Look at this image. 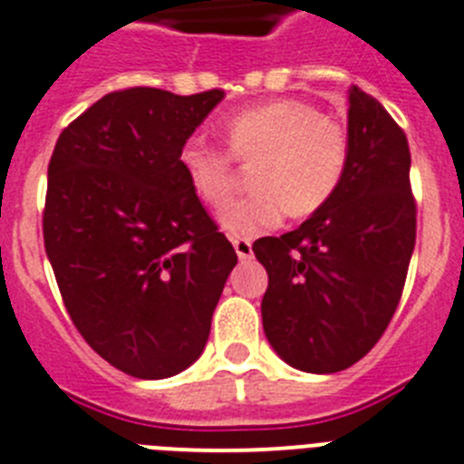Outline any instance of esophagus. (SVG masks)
<instances>
[{
    "instance_id": "esophagus-1",
    "label": "esophagus",
    "mask_w": 464,
    "mask_h": 464,
    "mask_svg": "<svg viewBox=\"0 0 464 464\" xmlns=\"http://www.w3.org/2000/svg\"><path fill=\"white\" fill-rule=\"evenodd\" d=\"M233 247H236V255H238L240 262L252 259V243L247 238H233Z\"/></svg>"
}]
</instances>
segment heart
<instances>
[{
    "instance_id": "heart-1",
    "label": "heart",
    "mask_w": 464,
    "mask_h": 464,
    "mask_svg": "<svg viewBox=\"0 0 464 464\" xmlns=\"http://www.w3.org/2000/svg\"><path fill=\"white\" fill-rule=\"evenodd\" d=\"M228 150L251 165L250 196L219 212L231 238H256L280 224L283 214L304 219L333 200L349 165V131L299 99L268 101L224 120ZM179 167L205 205H221L236 184V165L226 150L200 136L181 143Z\"/></svg>"
}]
</instances>
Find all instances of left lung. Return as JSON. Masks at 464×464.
Wrapping results in <instances>:
<instances>
[{
	"label": "left lung",
	"instance_id": "1",
	"mask_svg": "<svg viewBox=\"0 0 464 464\" xmlns=\"http://www.w3.org/2000/svg\"><path fill=\"white\" fill-rule=\"evenodd\" d=\"M349 165L333 200L280 238L252 245L268 274V344L304 372H340L371 352L399 306L415 247L406 134L349 89Z\"/></svg>",
	"mask_w": 464,
	"mask_h": 464
}]
</instances>
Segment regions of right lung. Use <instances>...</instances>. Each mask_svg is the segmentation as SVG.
Masks as SVG:
<instances>
[{
	"instance_id": "obj_1",
	"label": "right lung",
	"mask_w": 464,
	"mask_h": 464,
	"mask_svg": "<svg viewBox=\"0 0 464 464\" xmlns=\"http://www.w3.org/2000/svg\"><path fill=\"white\" fill-rule=\"evenodd\" d=\"M221 99L106 93L61 131L49 162L44 247L65 309L93 352L139 380L196 363L238 264L179 167Z\"/></svg>"
}]
</instances>
